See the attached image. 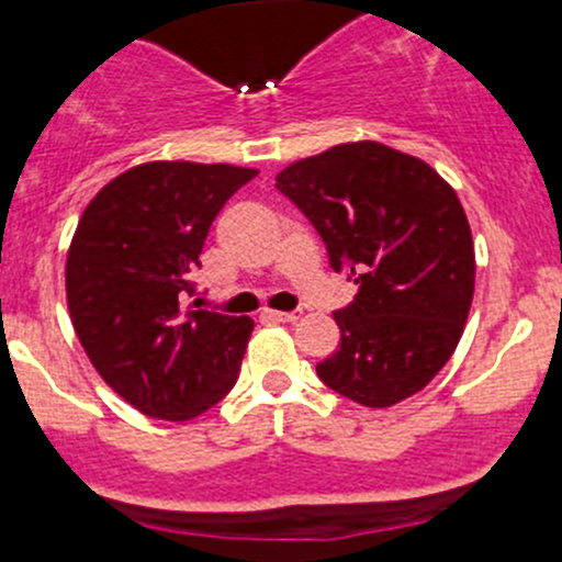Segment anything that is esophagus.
<instances>
[{
  "mask_svg": "<svg viewBox=\"0 0 562 562\" xmlns=\"http://www.w3.org/2000/svg\"><path fill=\"white\" fill-rule=\"evenodd\" d=\"M263 317L274 323H296L302 321V310H291V313H274V310H266Z\"/></svg>",
  "mask_w": 562,
  "mask_h": 562,
  "instance_id": "34e87169",
  "label": "esophagus"
}]
</instances>
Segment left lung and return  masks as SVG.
<instances>
[{"mask_svg":"<svg viewBox=\"0 0 562 562\" xmlns=\"http://www.w3.org/2000/svg\"><path fill=\"white\" fill-rule=\"evenodd\" d=\"M277 190L315 225L331 269L359 285L334 313L339 348L317 378L367 407L422 391L457 350L475 285L473 236L449 181L359 140L293 162Z\"/></svg>","mask_w":562,"mask_h":562,"instance_id":"1","label":"left lung"}]
</instances>
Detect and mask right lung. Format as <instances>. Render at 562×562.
<instances>
[{"label":"right lung","mask_w":562,"mask_h":562,"mask_svg":"<svg viewBox=\"0 0 562 562\" xmlns=\"http://www.w3.org/2000/svg\"><path fill=\"white\" fill-rule=\"evenodd\" d=\"M255 168L144 162L92 198L67 252L72 328L100 378L135 411L190 422L239 378L255 323L184 310L220 209Z\"/></svg>","instance_id":"1"}]
</instances>
